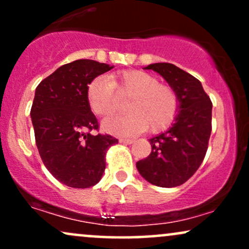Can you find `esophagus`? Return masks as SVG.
Masks as SVG:
<instances>
[{"mask_svg":"<svg viewBox=\"0 0 249 249\" xmlns=\"http://www.w3.org/2000/svg\"><path fill=\"white\" fill-rule=\"evenodd\" d=\"M119 142H121L122 144L130 145V144H132L134 141H133V139H131V138H121V139H119Z\"/></svg>","mask_w":249,"mask_h":249,"instance_id":"obj_1","label":"esophagus"}]
</instances>
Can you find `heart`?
I'll use <instances>...</instances> for the list:
<instances>
[{"mask_svg":"<svg viewBox=\"0 0 249 249\" xmlns=\"http://www.w3.org/2000/svg\"><path fill=\"white\" fill-rule=\"evenodd\" d=\"M116 92L119 96H131L126 104L130 113L108 117L102 122V128L110 134L136 136L148 127L152 132H160L178 112V97L173 89L159 84L156 77L141 70L93 78L87 87L90 110L98 117L112 113L117 104Z\"/></svg>","mask_w":249,"mask_h":249,"instance_id":"1","label":"heart"}]
</instances>
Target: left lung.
Segmentation results:
<instances>
[{
  "mask_svg": "<svg viewBox=\"0 0 249 249\" xmlns=\"http://www.w3.org/2000/svg\"><path fill=\"white\" fill-rule=\"evenodd\" d=\"M158 72L178 97L172 126L150 139L147 158L137 161L145 180L160 187H176L196 173L206 154L212 131V102L196 77L171 63L144 68Z\"/></svg>",
  "mask_w": 249,
  "mask_h": 249,
  "instance_id": "left-lung-1",
  "label": "left lung"
}]
</instances>
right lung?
<instances>
[{"instance_id":"obj_1","label":"right lung","mask_w":249,"mask_h":249,"mask_svg":"<svg viewBox=\"0 0 249 249\" xmlns=\"http://www.w3.org/2000/svg\"><path fill=\"white\" fill-rule=\"evenodd\" d=\"M113 67L92 59L62 65L36 88L30 116L43 164L62 184L88 188L102 179L107 148L118 142L98 130L88 84Z\"/></svg>"}]
</instances>
